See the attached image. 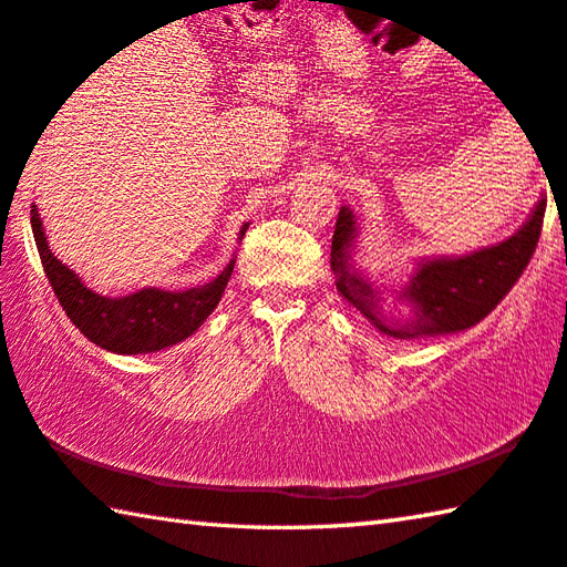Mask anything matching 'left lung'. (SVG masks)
<instances>
[{"label": "left lung", "mask_w": 567, "mask_h": 567, "mask_svg": "<svg viewBox=\"0 0 567 567\" xmlns=\"http://www.w3.org/2000/svg\"><path fill=\"white\" fill-rule=\"evenodd\" d=\"M545 216V198H540L518 234L505 238L498 246L481 248L463 258H433L419 266L411 286L403 291L413 303V319L385 321L379 311V291L351 271L349 248L353 241L355 221L349 208H341L331 244V266L336 271V289L346 301L355 306L375 329L395 339H419L471 329L483 321L503 296L513 289L523 268L538 246Z\"/></svg>", "instance_id": "1"}]
</instances>
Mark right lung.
<instances>
[{
	"label": "right lung",
	"mask_w": 567,
	"mask_h": 567,
	"mask_svg": "<svg viewBox=\"0 0 567 567\" xmlns=\"http://www.w3.org/2000/svg\"><path fill=\"white\" fill-rule=\"evenodd\" d=\"M32 231L44 274L69 321L89 341L112 353H152L188 339L221 301L234 271L231 261L212 284L198 286V289H142L124 299H106V296L89 291L82 278L49 251L37 206H32ZM244 234L246 226L241 228V236Z\"/></svg>",
	"instance_id": "1"
}]
</instances>
